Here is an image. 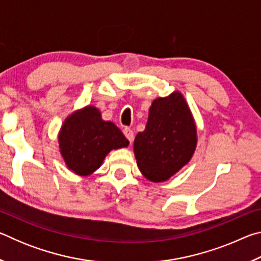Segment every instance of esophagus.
<instances>
[{
	"label": "esophagus",
	"instance_id": "1",
	"mask_svg": "<svg viewBox=\"0 0 261 261\" xmlns=\"http://www.w3.org/2000/svg\"><path fill=\"white\" fill-rule=\"evenodd\" d=\"M123 134H124V136L126 137L127 140H129L130 143H132V141H134V138H135L134 131H132L131 129H129V127H125V129L123 130Z\"/></svg>",
	"mask_w": 261,
	"mask_h": 261
}]
</instances>
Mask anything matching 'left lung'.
I'll list each match as a JSON object with an SVG mask.
<instances>
[{"instance_id":"obj_1","label":"left lung","mask_w":261,"mask_h":261,"mask_svg":"<svg viewBox=\"0 0 261 261\" xmlns=\"http://www.w3.org/2000/svg\"><path fill=\"white\" fill-rule=\"evenodd\" d=\"M196 144L192 115L183 95L175 92L153 101L146 129L135 139L137 165L147 179L163 182L190 161Z\"/></svg>"}]
</instances>
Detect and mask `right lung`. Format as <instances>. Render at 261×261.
<instances>
[{"label":"right lung","mask_w":261,"mask_h":261,"mask_svg":"<svg viewBox=\"0 0 261 261\" xmlns=\"http://www.w3.org/2000/svg\"><path fill=\"white\" fill-rule=\"evenodd\" d=\"M59 143L70 170L86 176L95 171L112 149L129 145L122 131L103 121L94 107H86L70 116L62 126Z\"/></svg>","instance_id":"obj_1"}]
</instances>
